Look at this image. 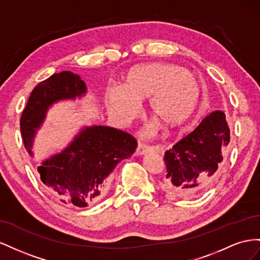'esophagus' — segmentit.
Wrapping results in <instances>:
<instances>
[{
    "label": "esophagus",
    "instance_id": "1",
    "mask_svg": "<svg viewBox=\"0 0 260 260\" xmlns=\"http://www.w3.org/2000/svg\"><path fill=\"white\" fill-rule=\"evenodd\" d=\"M150 150H151V147L147 146V145H145L143 143H138L137 148H136V151H135V154L136 155H143V154L147 153L148 151H150Z\"/></svg>",
    "mask_w": 260,
    "mask_h": 260
}]
</instances>
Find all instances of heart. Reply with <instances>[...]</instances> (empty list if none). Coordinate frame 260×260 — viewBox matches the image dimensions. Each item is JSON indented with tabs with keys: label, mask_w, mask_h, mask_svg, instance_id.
<instances>
[{
	"label": "heart",
	"mask_w": 260,
	"mask_h": 260,
	"mask_svg": "<svg viewBox=\"0 0 260 260\" xmlns=\"http://www.w3.org/2000/svg\"><path fill=\"white\" fill-rule=\"evenodd\" d=\"M198 94V81L191 73L171 64L149 63L132 69L124 87L108 86L106 103L111 116L125 124L135 112L133 99L149 98V113L165 127L171 128L190 115Z\"/></svg>",
	"instance_id": "obj_1"
}]
</instances>
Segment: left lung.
Instances as JSON below:
<instances>
[{
  "label": "left lung",
  "instance_id": "1",
  "mask_svg": "<svg viewBox=\"0 0 260 260\" xmlns=\"http://www.w3.org/2000/svg\"><path fill=\"white\" fill-rule=\"evenodd\" d=\"M229 143L225 114L222 111L211 112L190 134L166 151L167 172L161 188L173 197L191 198L202 194L219 177Z\"/></svg>",
  "mask_w": 260,
  "mask_h": 260
}]
</instances>
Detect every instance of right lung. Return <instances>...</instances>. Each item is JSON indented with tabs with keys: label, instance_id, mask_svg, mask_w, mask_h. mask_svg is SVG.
<instances>
[{
	"label": "right lung",
	"instance_id": "1",
	"mask_svg": "<svg viewBox=\"0 0 260 260\" xmlns=\"http://www.w3.org/2000/svg\"><path fill=\"white\" fill-rule=\"evenodd\" d=\"M86 92L85 81L70 71L53 74L34 88L20 117L21 136L29 154L34 155V140L49 109L56 102L83 98ZM136 147V139L123 131L85 126L61 152L42 161L38 173L62 203L84 208L105 195L108 176Z\"/></svg>",
	"mask_w": 260,
	"mask_h": 260
}]
</instances>
